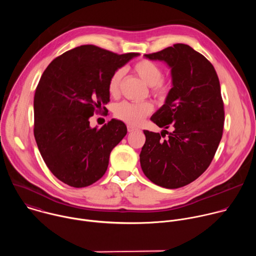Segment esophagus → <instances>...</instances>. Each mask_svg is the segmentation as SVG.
I'll return each mask as SVG.
<instances>
[{
  "label": "esophagus",
  "instance_id": "obj_1",
  "mask_svg": "<svg viewBox=\"0 0 256 256\" xmlns=\"http://www.w3.org/2000/svg\"><path fill=\"white\" fill-rule=\"evenodd\" d=\"M136 130V128H134V126H128V132H134Z\"/></svg>",
  "mask_w": 256,
  "mask_h": 256
}]
</instances>
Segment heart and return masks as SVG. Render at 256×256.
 I'll return each instance as SVG.
<instances>
[{"label": "heart", "instance_id": "b5f03b06", "mask_svg": "<svg viewBox=\"0 0 256 256\" xmlns=\"http://www.w3.org/2000/svg\"><path fill=\"white\" fill-rule=\"evenodd\" d=\"M132 72L140 80L150 86V92L154 97L159 100H164L168 96L170 84L166 79L162 78L163 70L159 64L151 60L142 58L134 64ZM124 76V68H118L114 72L107 86L110 96H120ZM153 110L154 106L149 101L140 103L124 101L114 106V114L118 120L126 122V124L136 126H140L146 118L150 116Z\"/></svg>", "mask_w": 256, "mask_h": 256}]
</instances>
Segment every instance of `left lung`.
<instances>
[{
    "label": "left lung",
    "instance_id": "1",
    "mask_svg": "<svg viewBox=\"0 0 256 256\" xmlns=\"http://www.w3.org/2000/svg\"><path fill=\"white\" fill-rule=\"evenodd\" d=\"M144 56L167 62L173 87L151 118L165 130H144L140 167L159 186L182 188L208 169L221 142L225 112L220 81L210 60L188 44H176ZM169 127L171 133L166 130Z\"/></svg>",
    "mask_w": 256,
    "mask_h": 256
}]
</instances>
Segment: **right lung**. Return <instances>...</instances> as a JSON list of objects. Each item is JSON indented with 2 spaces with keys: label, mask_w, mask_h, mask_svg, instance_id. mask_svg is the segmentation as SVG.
Returning <instances> with one entry per match:
<instances>
[{
  "label": "right lung",
  "mask_w": 256,
  "mask_h": 256,
  "mask_svg": "<svg viewBox=\"0 0 256 256\" xmlns=\"http://www.w3.org/2000/svg\"><path fill=\"white\" fill-rule=\"evenodd\" d=\"M138 56L81 46L56 58L44 72L34 95L33 132L44 161L64 184L89 186L106 172L110 152L128 130L118 120L92 128L89 118L108 112L109 79Z\"/></svg>",
  "instance_id": "obj_1"
}]
</instances>
